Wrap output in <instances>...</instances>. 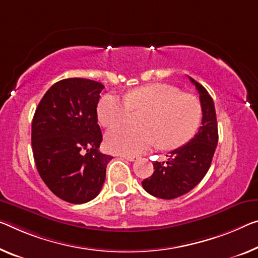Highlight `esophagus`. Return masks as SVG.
<instances>
[{
  "label": "esophagus",
  "mask_w": 258,
  "mask_h": 258,
  "mask_svg": "<svg viewBox=\"0 0 258 258\" xmlns=\"http://www.w3.org/2000/svg\"><path fill=\"white\" fill-rule=\"evenodd\" d=\"M122 158H124V159L128 160V161H134V160L137 159L136 156H128V154H124V156H122Z\"/></svg>",
  "instance_id": "esophagus-1"
}]
</instances>
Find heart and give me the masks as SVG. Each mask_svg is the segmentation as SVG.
Segmentation results:
<instances>
[{"label": "heart", "mask_w": 258, "mask_h": 258, "mask_svg": "<svg viewBox=\"0 0 258 258\" xmlns=\"http://www.w3.org/2000/svg\"><path fill=\"white\" fill-rule=\"evenodd\" d=\"M132 110H144L141 128L115 126L107 132L106 148L120 154H138L160 144L173 150L188 143L198 130L202 120V106L196 97L182 93L172 85L152 83L133 89L124 99L108 93L97 107L101 125L123 123Z\"/></svg>", "instance_id": "obj_1"}]
</instances>
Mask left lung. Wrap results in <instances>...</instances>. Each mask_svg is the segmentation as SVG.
I'll return each mask as SVG.
<instances>
[{"instance_id":"8db88e82","label":"left lung","mask_w":258,"mask_h":258,"mask_svg":"<svg viewBox=\"0 0 258 258\" xmlns=\"http://www.w3.org/2000/svg\"><path fill=\"white\" fill-rule=\"evenodd\" d=\"M200 93L202 125L189 143L173 150L167 161H154L153 174L142 182L150 195L173 200L189 192L208 173L218 144V124L215 104L204 86L189 77Z\"/></svg>"}]
</instances>
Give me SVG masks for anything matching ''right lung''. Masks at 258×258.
Segmentation results:
<instances>
[{
  "label": "right lung",
  "instance_id": "obj_1",
  "mask_svg": "<svg viewBox=\"0 0 258 258\" xmlns=\"http://www.w3.org/2000/svg\"><path fill=\"white\" fill-rule=\"evenodd\" d=\"M105 86L86 78H67L47 91L32 121L35 166L50 191L73 204L100 192L112 156L101 153L97 105Z\"/></svg>",
  "mask_w": 258,
  "mask_h": 258
}]
</instances>
